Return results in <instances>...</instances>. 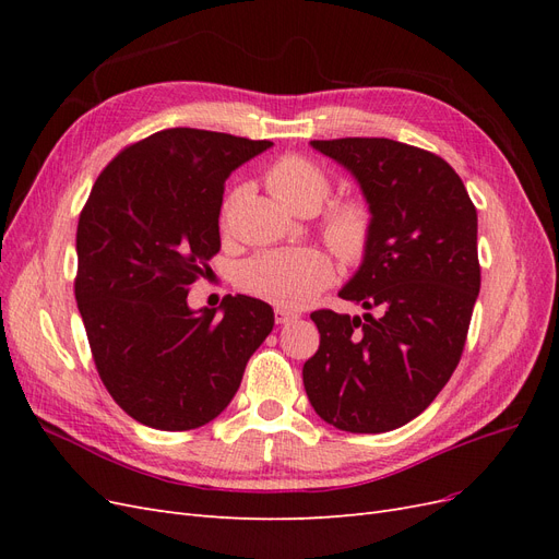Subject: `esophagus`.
Instances as JSON below:
<instances>
[{
	"label": "esophagus",
	"mask_w": 559,
	"mask_h": 559,
	"mask_svg": "<svg viewBox=\"0 0 559 559\" xmlns=\"http://www.w3.org/2000/svg\"><path fill=\"white\" fill-rule=\"evenodd\" d=\"M294 319H298L296 312L284 310V308H275V321H277V324H289V321H294Z\"/></svg>",
	"instance_id": "esophagus-1"
}]
</instances>
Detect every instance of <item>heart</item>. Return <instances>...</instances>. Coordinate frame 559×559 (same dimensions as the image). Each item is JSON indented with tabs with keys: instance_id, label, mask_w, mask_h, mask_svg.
Instances as JSON below:
<instances>
[{
	"instance_id": "obj_1",
	"label": "heart",
	"mask_w": 559,
	"mask_h": 559,
	"mask_svg": "<svg viewBox=\"0 0 559 559\" xmlns=\"http://www.w3.org/2000/svg\"><path fill=\"white\" fill-rule=\"evenodd\" d=\"M267 191L286 210L298 214L317 212L331 195V179L321 167L306 156H284L265 175ZM224 205V222L233 202ZM326 242L347 263H357L370 245L373 235V214L364 200H337L321 222ZM335 277V267L324 249L302 247L292 251L259 253L238 267V284L251 296L273 302L277 308H302Z\"/></svg>"
}]
</instances>
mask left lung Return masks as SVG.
I'll use <instances>...</instances> for the list:
<instances>
[{"mask_svg": "<svg viewBox=\"0 0 559 559\" xmlns=\"http://www.w3.org/2000/svg\"><path fill=\"white\" fill-rule=\"evenodd\" d=\"M359 181L373 235L341 298L364 317L312 312L319 349L302 366L314 413L335 429L408 425L462 359L480 292L478 214L452 167L384 138L310 142Z\"/></svg>", "mask_w": 559, "mask_h": 559, "instance_id": "8db88e82", "label": "left lung"}]
</instances>
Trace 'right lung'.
Wrapping results in <instances>:
<instances>
[{
	"instance_id": "add662e5",
	"label": "right lung",
	"mask_w": 559,
	"mask_h": 559,
	"mask_svg": "<svg viewBox=\"0 0 559 559\" xmlns=\"http://www.w3.org/2000/svg\"><path fill=\"white\" fill-rule=\"evenodd\" d=\"M270 146L195 128L154 132L99 173L81 210L74 296L95 368L151 429L189 431L222 415L273 331L259 298L226 296L222 314L186 302L222 249L226 179Z\"/></svg>"
}]
</instances>
